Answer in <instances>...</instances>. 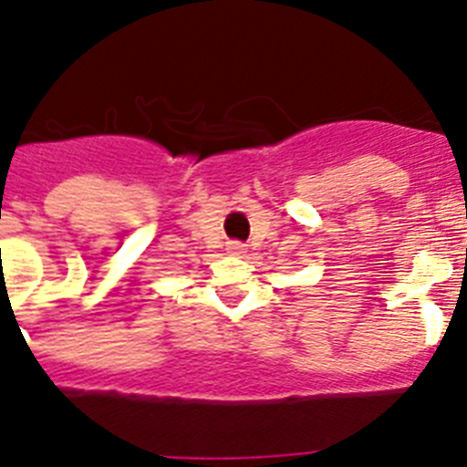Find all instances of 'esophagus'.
<instances>
[{
  "label": "esophagus",
  "mask_w": 467,
  "mask_h": 467,
  "mask_svg": "<svg viewBox=\"0 0 467 467\" xmlns=\"http://www.w3.org/2000/svg\"><path fill=\"white\" fill-rule=\"evenodd\" d=\"M228 254L230 255H244V254H246V244L228 242Z\"/></svg>",
  "instance_id": "1"
}]
</instances>
